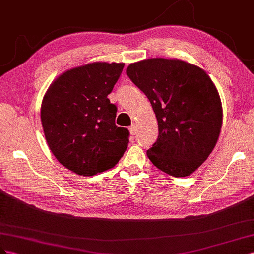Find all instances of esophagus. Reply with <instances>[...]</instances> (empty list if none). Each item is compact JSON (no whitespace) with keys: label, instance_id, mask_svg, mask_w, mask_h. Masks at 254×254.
<instances>
[{"label":"esophagus","instance_id":"obj_1","mask_svg":"<svg viewBox=\"0 0 254 254\" xmlns=\"http://www.w3.org/2000/svg\"><path fill=\"white\" fill-rule=\"evenodd\" d=\"M128 129H129V132H131L132 135H135L136 134V125H135V123H133V125L129 126Z\"/></svg>","mask_w":254,"mask_h":254}]
</instances>
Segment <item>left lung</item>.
<instances>
[{"instance_id": "8db88e82", "label": "left lung", "mask_w": 254, "mask_h": 254, "mask_svg": "<svg viewBox=\"0 0 254 254\" xmlns=\"http://www.w3.org/2000/svg\"><path fill=\"white\" fill-rule=\"evenodd\" d=\"M147 96L158 123V138L147 151L156 168L188 177L214 150L222 126V105L215 84L195 64L178 59H148L127 68Z\"/></svg>"}]
</instances>
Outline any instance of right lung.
Here are the masks:
<instances>
[{"label":"right lung","mask_w":254,"mask_h":254,"mask_svg":"<svg viewBox=\"0 0 254 254\" xmlns=\"http://www.w3.org/2000/svg\"><path fill=\"white\" fill-rule=\"evenodd\" d=\"M123 67V63L96 62L72 68L43 97L40 117L48 146L78 176L115 167L127 148L129 133L116 126L117 107L107 99Z\"/></svg>","instance_id":"right-lung-1"}]
</instances>
